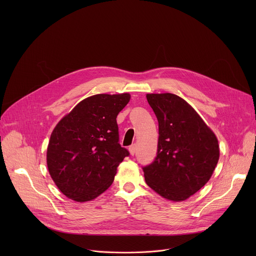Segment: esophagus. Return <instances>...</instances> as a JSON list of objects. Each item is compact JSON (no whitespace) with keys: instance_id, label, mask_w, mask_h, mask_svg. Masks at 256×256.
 Returning <instances> with one entry per match:
<instances>
[{"instance_id":"34e87169","label":"esophagus","mask_w":256,"mask_h":256,"mask_svg":"<svg viewBox=\"0 0 256 256\" xmlns=\"http://www.w3.org/2000/svg\"><path fill=\"white\" fill-rule=\"evenodd\" d=\"M128 152H130V154L132 156H134V153H136V144H132V146H130Z\"/></svg>"}]
</instances>
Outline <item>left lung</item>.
<instances>
[{
	"instance_id": "1",
	"label": "left lung",
	"mask_w": 256,
	"mask_h": 256,
	"mask_svg": "<svg viewBox=\"0 0 256 256\" xmlns=\"http://www.w3.org/2000/svg\"><path fill=\"white\" fill-rule=\"evenodd\" d=\"M146 97L159 124L157 157L142 168L146 184L168 200L184 202L212 177L220 157L218 138L184 99L171 93Z\"/></svg>"
}]
</instances>
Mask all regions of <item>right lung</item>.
<instances>
[{
  "label": "right lung",
  "mask_w": 256,
  "mask_h": 256,
  "mask_svg": "<svg viewBox=\"0 0 256 256\" xmlns=\"http://www.w3.org/2000/svg\"><path fill=\"white\" fill-rule=\"evenodd\" d=\"M130 99L128 93L87 97L54 128L46 164L54 184L66 198L89 202L112 184L118 165L128 156L118 144L116 118Z\"/></svg>",
  "instance_id": "1"
}]
</instances>
